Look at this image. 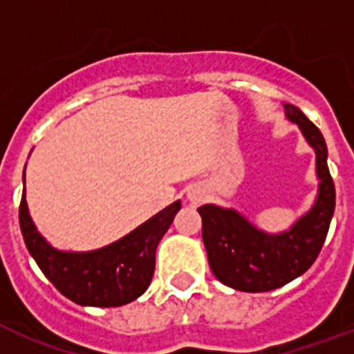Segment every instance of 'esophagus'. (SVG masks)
I'll return each mask as SVG.
<instances>
[{
    "label": "esophagus",
    "instance_id": "34e87169",
    "mask_svg": "<svg viewBox=\"0 0 354 354\" xmlns=\"http://www.w3.org/2000/svg\"><path fill=\"white\" fill-rule=\"evenodd\" d=\"M189 200H191L194 205H198L200 202H204V194L198 193V191H191V193H189Z\"/></svg>",
    "mask_w": 354,
    "mask_h": 354
}]
</instances>
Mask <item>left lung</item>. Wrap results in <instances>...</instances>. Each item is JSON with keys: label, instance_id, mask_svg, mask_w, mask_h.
<instances>
[{"label": "left lung", "instance_id": "8db88e82", "mask_svg": "<svg viewBox=\"0 0 354 354\" xmlns=\"http://www.w3.org/2000/svg\"><path fill=\"white\" fill-rule=\"evenodd\" d=\"M286 118L297 122L316 150L319 194L313 211L281 235H266L232 209L202 205V239L213 274L242 292H268L305 274L318 259L335 213V182L327 167V145L307 115L286 104Z\"/></svg>", "mask_w": 354, "mask_h": 354}]
</instances>
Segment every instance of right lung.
<instances>
[{
    "label": "right lung",
    "mask_w": 354,
    "mask_h": 354,
    "mask_svg": "<svg viewBox=\"0 0 354 354\" xmlns=\"http://www.w3.org/2000/svg\"><path fill=\"white\" fill-rule=\"evenodd\" d=\"M182 205L174 202L121 241L90 253L53 250L30 221L25 193L19 202V227L27 250L60 294L90 307H121L149 288L156 248Z\"/></svg>",
    "instance_id": "right-lung-1"
}]
</instances>
